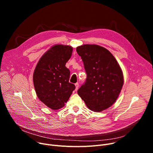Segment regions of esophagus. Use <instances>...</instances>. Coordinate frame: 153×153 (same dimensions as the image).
I'll return each mask as SVG.
<instances>
[{"mask_svg":"<svg viewBox=\"0 0 153 153\" xmlns=\"http://www.w3.org/2000/svg\"><path fill=\"white\" fill-rule=\"evenodd\" d=\"M75 85H76V89H75V91H77V89H79V83H76L75 84Z\"/></svg>","mask_w":153,"mask_h":153,"instance_id":"esophagus-1","label":"esophagus"}]
</instances>
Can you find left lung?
<instances>
[{
	"label": "left lung",
	"instance_id": "1",
	"mask_svg": "<svg viewBox=\"0 0 153 153\" xmlns=\"http://www.w3.org/2000/svg\"><path fill=\"white\" fill-rule=\"evenodd\" d=\"M87 73L85 83L77 91L87 107L102 111L117 100L123 85L121 68L114 56L106 48L96 45L76 48Z\"/></svg>",
	"mask_w": 153,
	"mask_h": 153
}]
</instances>
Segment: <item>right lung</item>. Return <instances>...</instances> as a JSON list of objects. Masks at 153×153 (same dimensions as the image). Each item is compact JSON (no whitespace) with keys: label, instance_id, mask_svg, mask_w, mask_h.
<instances>
[{"label":"right lung","instance_id":"1","mask_svg":"<svg viewBox=\"0 0 153 153\" xmlns=\"http://www.w3.org/2000/svg\"><path fill=\"white\" fill-rule=\"evenodd\" d=\"M72 48L56 45L38 61L33 73V84L39 99L49 108L58 110L65 105L76 89L69 82L70 71L66 63L71 57Z\"/></svg>","mask_w":153,"mask_h":153}]
</instances>
